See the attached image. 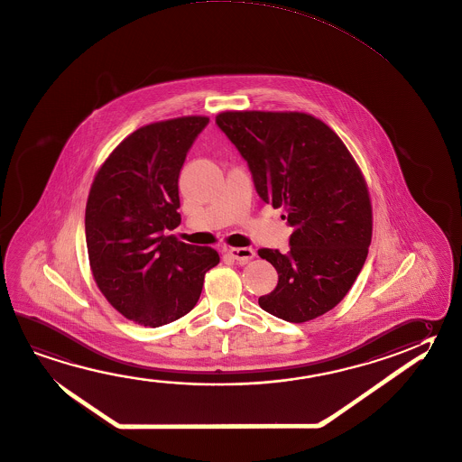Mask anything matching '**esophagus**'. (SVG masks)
<instances>
[{"label": "esophagus", "instance_id": "34e87169", "mask_svg": "<svg viewBox=\"0 0 462 462\" xmlns=\"http://www.w3.org/2000/svg\"><path fill=\"white\" fill-rule=\"evenodd\" d=\"M227 253L230 258L238 261L240 264H245L250 259L254 258V250L253 248H228Z\"/></svg>", "mask_w": 462, "mask_h": 462}]
</instances>
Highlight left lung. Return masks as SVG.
Returning <instances> with one entry per match:
<instances>
[{
    "label": "left lung",
    "mask_w": 462,
    "mask_h": 462,
    "mask_svg": "<svg viewBox=\"0 0 462 462\" xmlns=\"http://www.w3.org/2000/svg\"><path fill=\"white\" fill-rule=\"evenodd\" d=\"M248 162L263 201L283 208L291 250L261 248L279 274L259 307L307 323L347 295L372 243L373 211L364 173L342 139L303 112L232 110L216 116Z\"/></svg>",
    "instance_id": "obj_1"
}]
</instances>
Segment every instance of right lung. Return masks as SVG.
Masks as SVG:
<instances>
[{
    "label": "right lung",
    "mask_w": 462,
    "mask_h": 462,
    "mask_svg": "<svg viewBox=\"0 0 462 462\" xmlns=\"http://www.w3.org/2000/svg\"><path fill=\"white\" fill-rule=\"evenodd\" d=\"M209 123L191 115L133 131L100 165L86 204L90 271L108 303L133 323L157 328L195 308L211 246L180 242L179 177L188 149Z\"/></svg>",
    "instance_id": "add662e5"
}]
</instances>
